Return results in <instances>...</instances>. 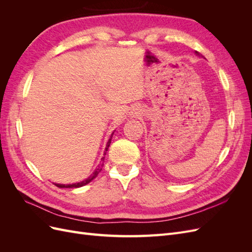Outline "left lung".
Here are the masks:
<instances>
[{
  "instance_id": "1",
  "label": "left lung",
  "mask_w": 252,
  "mask_h": 252,
  "mask_svg": "<svg viewBox=\"0 0 252 252\" xmlns=\"http://www.w3.org/2000/svg\"><path fill=\"white\" fill-rule=\"evenodd\" d=\"M195 53H196V55H199V52H197V51H195Z\"/></svg>"
}]
</instances>
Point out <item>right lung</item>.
<instances>
[{
  "mask_svg": "<svg viewBox=\"0 0 252 252\" xmlns=\"http://www.w3.org/2000/svg\"><path fill=\"white\" fill-rule=\"evenodd\" d=\"M112 134H113V132H112ZM112 134H111V136H110V139L108 140V142H107V145H106V148H105V152H104V155H106V151L108 150V147L110 146V143H111V139H112ZM104 158L105 157H103L102 158V159L101 161L102 162H104ZM103 163H101L100 165L97 166V168L94 171V173L93 174H90V177L88 178V179H86V180H84V181H82V182H79V183H74V184H67V185H65V184H56V186L57 187H59V188H79V187H82V186H84V185H87L88 183H90L91 181H93L94 179H95L96 178V175L100 173V171L102 170V167H103Z\"/></svg>",
  "mask_w": 252,
  "mask_h": 252,
  "instance_id": "1",
  "label": "right lung"
}]
</instances>
